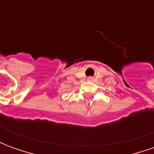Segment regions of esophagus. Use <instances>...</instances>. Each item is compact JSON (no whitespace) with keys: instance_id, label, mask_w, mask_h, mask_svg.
Here are the masks:
<instances>
[{"instance_id":"esophagus-1","label":"esophagus","mask_w":154,"mask_h":154,"mask_svg":"<svg viewBox=\"0 0 154 154\" xmlns=\"http://www.w3.org/2000/svg\"><path fill=\"white\" fill-rule=\"evenodd\" d=\"M87 80H88V81H92V80H93V77H88V78H87Z\"/></svg>"}]
</instances>
